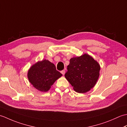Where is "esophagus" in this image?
I'll list each match as a JSON object with an SVG mask.
<instances>
[{"mask_svg": "<svg viewBox=\"0 0 127 127\" xmlns=\"http://www.w3.org/2000/svg\"><path fill=\"white\" fill-rule=\"evenodd\" d=\"M61 73L62 74V75H64V74H65V70H62V71H61Z\"/></svg>", "mask_w": 127, "mask_h": 127, "instance_id": "34e87169", "label": "esophagus"}]
</instances>
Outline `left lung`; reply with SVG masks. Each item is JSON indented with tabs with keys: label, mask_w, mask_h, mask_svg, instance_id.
Returning a JSON list of instances; mask_svg holds the SVG:
<instances>
[{
	"label": "left lung",
	"mask_w": 127,
	"mask_h": 127,
	"mask_svg": "<svg viewBox=\"0 0 127 127\" xmlns=\"http://www.w3.org/2000/svg\"><path fill=\"white\" fill-rule=\"evenodd\" d=\"M65 77L74 90L79 93L90 91L97 82L100 70L98 62L87 53L72 57L67 66Z\"/></svg>",
	"instance_id": "left-lung-1"
}]
</instances>
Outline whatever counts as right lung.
Instances as JSON below:
<instances>
[{
    "label": "right lung",
    "mask_w": 127,
    "mask_h": 127,
    "mask_svg": "<svg viewBox=\"0 0 127 127\" xmlns=\"http://www.w3.org/2000/svg\"><path fill=\"white\" fill-rule=\"evenodd\" d=\"M62 74L56 70L55 64L44 59L38 61L28 70L27 77L29 82L39 91H49L57 80Z\"/></svg>",
    "instance_id": "obj_1"
}]
</instances>
